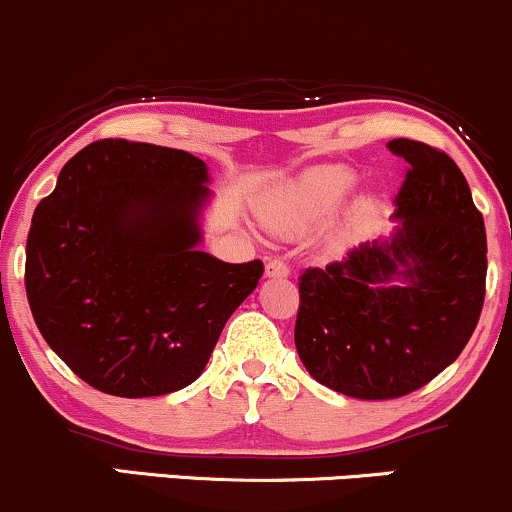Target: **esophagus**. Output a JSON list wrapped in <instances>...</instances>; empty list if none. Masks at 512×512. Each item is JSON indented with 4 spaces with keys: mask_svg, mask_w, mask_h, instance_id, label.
I'll return each mask as SVG.
<instances>
[{
    "mask_svg": "<svg viewBox=\"0 0 512 512\" xmlns=\"http://www.w3.org/2000/svg\"><path fill=\"white\" fill-rule=\"evenodd\" d=\"M266 275L268 278H287V275H290V266H287V261H282V258H268Z\"/></svg>",
    "mask_w": 512,
    "mask_h": 512,
    "instance_id": "obj_1",
    "label": "esophagus"
}]
</instances>
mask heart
<instances>
[{"mask_svg":"<svg viewBox=\"0 0 512 512\" xmlns=\"http://www.w3.org/2000/svg\"><path fill=\"white\" fill-rule=\"evenodd\" d=\"M354 184H357V174L350 167H314V170L304 172L278 206L270 210V222L290 232L306 230V227L330 218L352 194ZM366 213H369L366 206L357 208L359 220L366 218Z\"/></svg>","mask_w":512,"mask_h":512,"instance_id":"heart-1","label":"heart"}]
</instances>
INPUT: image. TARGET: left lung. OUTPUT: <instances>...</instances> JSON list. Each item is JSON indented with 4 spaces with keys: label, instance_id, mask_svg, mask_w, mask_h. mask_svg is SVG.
<instances>
[{
    "label": "left lung",
    "instance_id": "obj_1",
    "mask_svg": "<svg viewBox=\"0 0 512 512\" xmlns=\"http://www.w3.org/2000/svg\"><path fill=\"white\" fill-rule=\"evenodd\" d=\"M402 227L299 275L294 345L318 383L357 400L414 393L465 350L486 294V230L453 158L395 138Z\"/></svg>",
    "mask_w": 512,
    "mask_h": 512
}]
</instances>
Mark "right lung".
Here are the masks:
<instances>
[{
  "label": "right lung",
  "instance_id": "obj_1",
  "mask_svg": "<svg viewBox=\"0 0 512 512\" xmlns=\"http://www.w3.org/2000/svg\"><path fill=\"white\" fill-rule=\"evenodd\" d=\"M206 162L102 138L59 172L26 242L35 326L78 378L119 398L182 390L206 369L263 263L196 251Z\"/></svg>",
  "mask_w": 512,
  "mask_h": 512
}]
</instances>
